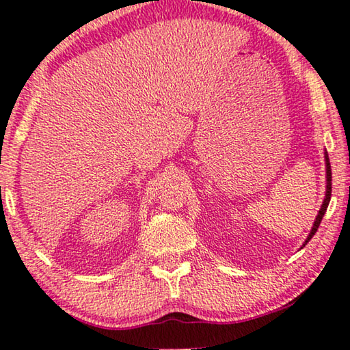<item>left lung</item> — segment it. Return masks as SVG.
I'll list each match as a JSON object with an SVG mask.
<instances>
[{
	"label": "left lung",
	"instance_id": "1",
	"mask_svg": "<svg viewBox=\"0 0 350 350\" xmlns=\"http://www.w3.org/2000/svg\"><path fill=\"white\" fill-rule=\"evenodd\" d=\"M323 158H325V172H327V174H325V175H327V176H325V178H327L325 199H323L322 205H321V210H319L316 219H314V224H312V227H311L310 235H308V238L305 240V243H303L301 247H305L306 243L310 241L314 235H316L319 226H321L322 217H323V215H325V211H327V206H328V204H330V197H332V165H330V159H328V153H327V151H325V153H323Z\"/></svg>",
	"mask_w": 350,
	"mask_h": 350
}]
</instances>
